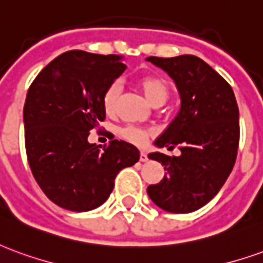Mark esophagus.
Wrapping results in <instances>:
<instances>
[{
	"mask_svg": "<svg viewBox=\"0 0 263 263\" xmlns=\"http://www.w3.org/2000/svg\"><path fill=\"white\" fill-rule=\"evenodd\" d=\"M139 160H141V162H146V160H148V155L145 154V152H141V155H139Z\"/></svg>",
	"mask_w": 263,
	"mask_h": 263,
	"instance_id": "obj_1",
	"label": "esophagus"
}]
</instances>
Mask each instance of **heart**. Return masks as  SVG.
<instances>
[{
  "mask_svg": "<svg viewBox=\"0 0 263 263\" xmlns=\"http://www.w3.org/2000/svg\"><path fill=\"white\" fill-rule=\"evenodd\" d=\"M139 86L145 92V96L148 100L155 105H162L167 101V98L171 96V86L169 83L162 79L159 76H145L139 80ZM121 94V84L120 81H112L103 92L101 97V105L105 114L112 115L117 112L118 108V100ZM155 134V129L152 128H142V126L135 125H125L120 129L121 138H124L128 142L134 145H143L146 142L149 137H152Z\"/></svg>",
  "mask_w": 263,
  "mask_h": 263,
  "instance_id": "heart-1",
  "label": "heart"
}]
</instances>
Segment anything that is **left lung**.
Listing matches in <instances>:
<instances>
[{
	"label": "left lung",
	"instance_id": "left-lung-1",
	"mask_svg": "<svg viewBox=\"0 0 263 263\" xmlns=\"http://www.w3.org/2000/svg\"><path fill=\"white\" fill-rule=\"evenodd\" d=\"M152 62L176 83L182 107L155 145L179 148L180 156L149 155L165 166V177L148 194L160 209L184 214L207 204L230 176L239 143V111L231 86L193 54Z\"/></svg>",
	"mask_w": 263,
	"mask_h": 263
}]
</instances>
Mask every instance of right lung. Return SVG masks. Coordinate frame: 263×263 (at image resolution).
I'll use <instances>...</instances> for the list:
<instances>
[{
	"mask_svg": "<svg viewBox=\"0 0 263 263\" xmlns=\"http://www.w3.org/2000/svg\"><path fill=\"white\" fill-rule=\"evenodd\" d=\"M125 69L118 54L70 50L52 60L28 90V162L39 187L62 209H97L109 197L120 171L139 160L131 143L114 139L97 146L87 141L105 120L104 90Z\"/></svg>",
	"mask_w": 263,
	"mask_h": 263,
	"instance_id": "add662e5",
	"label": "right lung"
}]
</instances>
